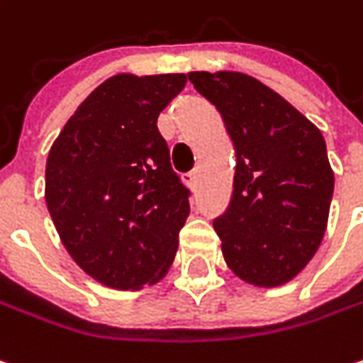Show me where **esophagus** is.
I'll return each instance as SVG.
<instances>
[{
	"instance_id": "1",
	"label": "esophagus",
	"mask_w": 363,
	"mask_h": 363,
	"mask_svg": "<svg viewBox=\"0 0 363 363\" xmlns=\"http://www.w3.org/2000/svg\"><path fill=\"white\" fill-rule=\"evenodd\" d=\"M184 182L191 186V189H197V184H199V172L197 170H193V172H186L184 174Z\"/></svg>"
}]
</instances>
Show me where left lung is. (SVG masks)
<instances>
[{"label":"left lung","instance_id":"8db88e82","mask_svg":"<svg viewBox=\"0 0 363 363\" xmlns=\"http://www.w3.org/2000/svg\"><path fill=\"white\" fill-rule=\"evenodd\" d=\"M235 150L233 193L213 228L228 266L256 286L298 274L323 240L333 170L319 128L244 72H189Z\"/></svg>","mask_w":363,"mask_h":363}]
</instances>
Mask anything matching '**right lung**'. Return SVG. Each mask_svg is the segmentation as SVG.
Instances as JSON below:
<instances>
[{
    "label": "right lung",
    "instance_id": "obj_1",
    "mask_svg": "<svg viewBox=\"0 0 363 363\" xmlns=\"http://www.w3.org/2000/svg\"><path fill=\"white\" fill-rule=\"evenodd\" d=\"M184 85L186 74H116L79 105L50 148V217L72 260L105 286L154 284L174 260L191 191L156 121Z\"/></svg>",
    "mask_w": 363,
    "mask_h": 363
}]
</instances>
